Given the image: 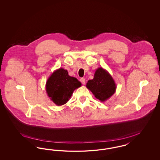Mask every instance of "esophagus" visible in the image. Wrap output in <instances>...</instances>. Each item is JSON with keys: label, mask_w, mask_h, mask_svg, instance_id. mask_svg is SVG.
<instances>
[{"label": "esophagus", "mask_w": 160, "mask_h": 160, "mask_svg": "<svg viewBox=\"0 0 160 160\" xmlns=\"http://www.w3.org/2000/svg\"><path fill=\"white\" fill-rule=\"evenodd\" d=\"M80 82H82V83L83 84H85V83H86V80L84 78H82L80 79Z\"/></svg>", "instance_id": "esophagus-1"}]
</instances>
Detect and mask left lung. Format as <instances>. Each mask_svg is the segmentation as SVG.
Returning a JSON list of instances; mask_svg holds the SVG:
<instances>
[{"label":"left lung","mask_w":160,"mask_h":160,"mask_svg":"<svg viewBox=\"0 0 160 160\" xmlns=\"http://www.w3.org/2000/svg\"><path fill=\"white\" fill-rule=\"evenodd\" d=\"M86 88L97 99L104 102L115 93L116 84L110 73L105 69L99 67L96 69L93 78L88 80Z\"/></svg>","instance_id":"obj_1"}]
</instances>
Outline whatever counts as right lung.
I'll return each mask as SVG.
<instances>
[{"label":"right lung","instance_id":"obj_1","mask_svg":"<svg viewBox=\"0 0 160 160\" xmlns=\"http://www.w3.org/2000/svg\"><path fill=\"white\" fill-rule=\"evenodd\" d=\"M81 86L82 83L76 78L69 76L67 69L60 68L55 70L47 79L46 92L50 99L60 106L66 104L74 91Z\"/></svg>","mask_w":160,"mask_h":160}]
</instances>
